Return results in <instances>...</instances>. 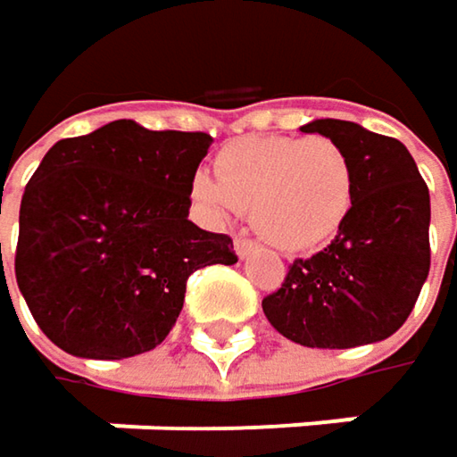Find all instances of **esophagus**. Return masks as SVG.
<instances>
[{
	"label": "esophagus",
	"mask_w": 457,
	"mask_h": 457,
	"mask_svg": "<svg viewBox=\"0 0 457 457\" xmlns=\"http://www.w3.org/2000/svg\"><path fill=\"white\" fill-rule=\"evenodd\" d=\"M256 248H259V245H256L253 240H245V237H237V240H235V253H237L240 259H248Z\"/></svg>",
	"instance_id": "obj_1"
}]
</instances>
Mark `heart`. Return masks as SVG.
Returning <instances> with one entry per match:
<instances>
[{"label":"heart","instance_id":"obj_1","mask_svg":"<svg viewBox=\"0 0 457 457\" xmlns=\"http://www.w3.org/2000/svg\"><path fill=\"white\" fill-rule=\"evenodd\" d=\"M193 204L214 222L251 209L256 232L285 253L324 245L353 206V172L327 138L248 136L220 148L214 175L190 178Z\"/></svg>","mask_w":457,"mask_h":457}]
</instances>
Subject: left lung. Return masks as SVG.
Wrapping results in <instances>:
<instances>
[{"instance_id":"1","label":"left lung","mask_w":457,"mask_h":457,"mask_svg":"<svg viewBox=\"0 0 457 457\" xmlns=\"http://www.w3.org/2000/svg\"><path fill=\"white\" fill-rule=\"evenodd\" d=\"M345 154L353 206L337 237L298 259L262 301L270 324L306 348H358L387 340L413 312L429 274V187L408 148L345 120H313Z\"/></svg>"}]
</instances>
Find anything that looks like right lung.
Listing matches in <instances>:
<instances>
[{"label":"right lung","mask_w":457,"mask_h":457,"mask_svg":"<svg viewBox=\"0 0 457 457\" xmlns=\"http://www.w3.org/2000/svg\"><path fill=\"white\" fill-rule=\"evenodd\" d=\"M209 145L206 133L114 120L46 151L22 193L15 277L57 348L96 361L154 351L183 312L187 277L237 262L229 235L187 220Z\"/></svg>","instance_id":"1"}]
</instances>
